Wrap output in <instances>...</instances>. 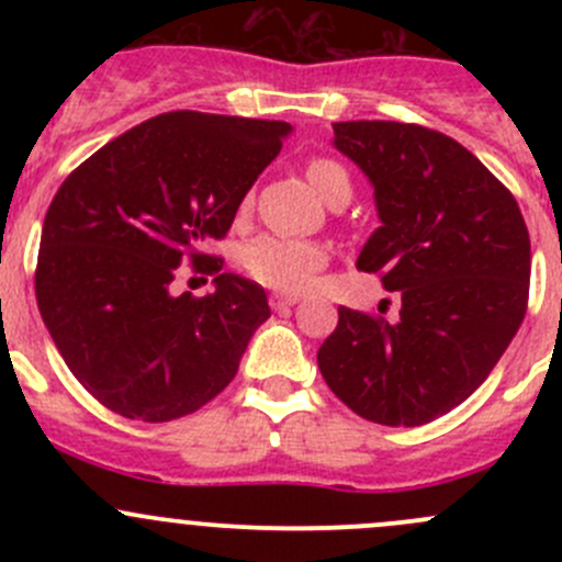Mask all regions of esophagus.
<instances>
[{
    "label": "esophagus",
    "instance_id": "1",
    "mask_svg": "<svg viewBox=\"0 0 562 562\" xmlns=\"http://www.w3.org/2000/svg\"><path fill=\"white\" fill-rule=\"evenodd\" d=\"M296 302H299V299L291 296V293H271V299H269V304H271V310H274V313H282V310L293 307Z\"/></svg>",
    "mask_w": 562,
    "mask_h": 562
}]
</instances>
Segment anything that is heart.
<instances>
[{
    "label": "heart",
    "mask_w": 562,
    "mask_h": 562,
    "mask_svg": "<svg viewBox=\"0 0 562 562\" xmlns=\"http://www.w3.org/2000/svg\"><path fill=\"white\" fill-rule=\"evenodd\" d=\"M307 179L315 187L317 195L326 201L339 187H350V176L339 162L328 157H315L307 166ZM249 206V201L245 203ZM247 274L258 280L260 285L274 288V291L299 293L315 280L317 271L326 263V249L315 241L282 239V236H260L252 245H247L241 255Z\"/></svg>",
    "instance_id": "obj_1"
}]
</instances>
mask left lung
Listing matches in <instances>:
<instances>
[{
  "instance_id": "left-lung-1",
  "label": "left lung",
  "mask_w": 562,
  "mask_h": 562,
  "mask_svg": "<svg viewBox=\"0 0 562 562\" xmlns=\"http://www.w3.org/2000/svg\"><path fill=\"white\" fill-rule=\"evenodd\" d=\"M334 146L375 187L381 228L356 266L381 274L402 307L394 321L339 307L317 367L367 422L422 427L468 400L517 334L527 225L484 162L438 130L334 122Z\"/></svg>"
}]
</instances>
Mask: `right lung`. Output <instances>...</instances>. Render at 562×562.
<instances>
[{
  "instance_id": "right-lung-1",
  "label": "right lung",
  "mask_w": 562,
  "mask_h": 562,
  "mask_svg": "<svg viewBox=\"0 0 562 562\" xmlns=\"http://www.w3.org/2000/svg\"><path fill=\"white\" fill-rule=\"evenodd\" d=\"M288 122L171 111L108 140L50 201L35 293L45 328L81 386L124 418L195 413L234 381L271 315L258 282L223 269V239ZM190 259L215 293H170Z\"/></svg>"
}]
</instances>
